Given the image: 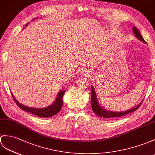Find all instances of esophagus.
Returning a JSON list of instances; mask_svg holds the SVG:
<instances>
[{
	"instance_id": "1",
	"label": "esophagus",
	"mask_w": 155,
	"mask_h": 155,
	"mask_svg": "<svg viewBox=\"0 0 155 155\" xmlns=\"http://www.w3.org/2000/svg\"><path fill=\"white\" fill-rule=\"evenodd\" d=\"M83 74H84V75H89V72H87V71H84V72H83Z\"/></svg>"
}]
</instances>
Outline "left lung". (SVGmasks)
I'll return each instance as SVG.
<instances>
[{"label": "left lung", "instance_id": "left-lung-1", "mask_svg": "<svg viewBox=\"0 0 155 155\" xmlns=\"http://www.w3.org/2000/svg\"><path fill=\"white\" fill-rule=\"evenodd\" d=\"M133 31H134V35L136 36L139 40H141V41H143V43H146V41L143 39L140 32H139V31L136 28L134 27ZM141 103L137 105L136 107L131 108L129 110H126L124 112H111V111L106 110H104V109L102 108V107H101L99 105V104H98L97 97H96V93L95 92V90H94L93 87L91 86V105L92 110L97 116H99V117H102V118L112 119V118H118V117L123 116L124 115H126L127 114H129V113L133 112L135 110H137V109L139 108V107L141 106Z\"/></svg>", "mask_w": 155, "mask_h": 155}]
</instances>
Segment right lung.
Segmentation results:
<instances>
[{"mask_svg": "<svg viewBox=\"0 0 155 155\" xmlns=\"http://www.w3.org/2000/svg\"><path fill=\"white\" fill-rule=\"evenodd\" d=\"M65 91V90L60 91L54 103L52 105H51V106L43 108H33L24 106L23 104H20L16 99H15L12 95V96L14 101H15V103L17 104L18 106L20 107L21 110L30 112L31 113V114L37 115V116L41 117V118H48V117H51L56 114L60 110H61V108L62 107V97Z\"/></svg>", "mask_w": 155, "mask_h": 155, "instance_id": "1", "label": "right lung"}]
</instances>
